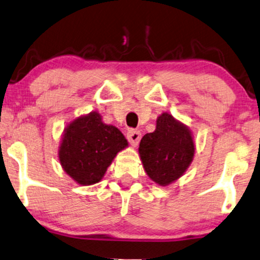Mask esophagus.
<instances>
[{"label": "esophagus", "mask_w": 260, "mask_h": 260, "mask_svg": "<svg viewBox=\"0 0 260 260\" xmlns=\"http://www.w3.org/2000/svg\"><path fill=\"white\" fill-rule=\"evenodd\" d=\"M140 138H141V133L139 132V131H137V129H129V131H128V132H127V139H128V141H129V143H131V145L137 146L138 143H139Z\"/></svg>", "instance_id": "esophagus-1"}]
</instances>
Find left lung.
Instances as JSON below:
<instances>
[{"instance_id": "left-lung-1", "label": "left lung", "mask_w": 260, "mask_h": 260, "mask_svg": "<svg viewBox=\"0 0 260 260\" xmlns=\"http://www.w3.org/2000/svg\"><path fill=\"white\" fill-rule=\"evenodd\" d=\"M139 156L152 181L168 186L181 177L194 156V141L188 127L168 113L158 116L156 129L140 140Z\"/></svg>"}]
</instances>
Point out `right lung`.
Here are the masks:
<instances>
[{"instance_id":"1","label":"right lung","mask_w":260,"mask_h":260,"mask_svg":"<svg viewBox=\"0 0 260 260\" xmlns=\"http://www.w3.org/2000/svg\"><path fill=\"white\" fill-rule=\"evenodd\" d=\"M127 146L123 134L115 126L104 123L97 111H92L64 128L58 159L74 181L88 186L103 179L116 154Z\"/></svg>"}]
</instances>
